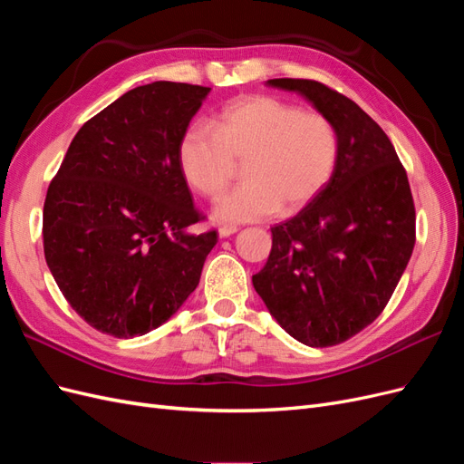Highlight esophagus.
Segmentation results:
<instances>
[{"instance_id":"obj_1","label":"esophagus","mask_w":464,"mask_h":464,"mask_svg":"<svg viewBox=\"0 0 464 464\" xmlns=\"http://www.w3.org/2000/svg\"><path fill=\"white\" fill-rule=\"evenodd\" d=\"M237 228L236 227H220L218 228V237H230L232 234H236Z\"/></svg>"}]
</instances>
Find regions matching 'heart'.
I'll use <instances>...</instances> for the list:
<instances>
[{"label": "heart", "instance_id": "1", "mask_svg": "<svg viewBox=\"0 0 464 464\" xmlns=\"http://www.w3.org/2000/svg\"><path fill=\"white\" fill-rule=\"evenodd\" d=\"M193 123L178 143V166L191 189L213 199L228 188L236 162L244 184L215 203L218 222L294 215L327 188L339 162V133L329 118L275 96H244L210 121Z\"/></svg>", "mask_w": 464, "mask_h": 464}]
</instances>
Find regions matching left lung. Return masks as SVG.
I'll return each instance as SVG.
<instances>
[{
  "instance_id": "8db88e82",
  "label": "left lung",
  "mask_w": 464,
  "mask_h": 464,
  "mask_svg": "<svg viewBox=\"0 0 464 464\" xmlns=\"http://www.w3.org/2000/svg\"><path fill=\"white\" fill-rule=\"evenodd\" d=\"M310 101L339 133L327 188L271 228L273 247L254 288L290 336L344 343L383 312L409 265L416 210L409 178L385 131L356 102L310 79H269Z\"/></svg>"
}]
</instances>
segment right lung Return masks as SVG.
Instances as JSON below:
<instances>
[{
    "label": "right lung",
    "instance_id": "1",
    "mask_svg": "<svg viewBox=\"0 0 464 464\" xmlns=\"http://www.w3.org/2000/svg\"><path fill=\"white\" fill-rule=\"evenodd\" d=\"M208 87L154 81L120 96L73 137L44 201L50 273L96 331L160 327L198 288L217 232L199 222L178 143Z\"/></svg>",
    "mask_w": 464,
    "mask_h": 464
}]
</instances>
